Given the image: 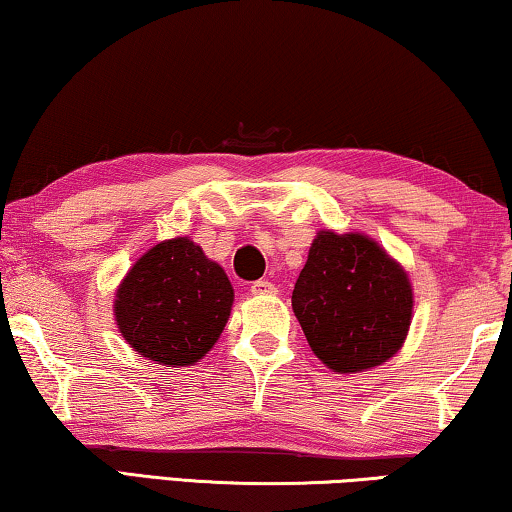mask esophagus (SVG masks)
Masks as SVG:
<instances>
[{
	"label": "esophagus",
	"mask_w": 512,
	"mask_h": 512,
	"mask_svg": "<svg viewBox=\"0 0 512 512\" xmlns=\"http://www.w3.org/2000/svg\"><path fill=\"white\" fill-rule=\"evenodd\" d=\"M251 293H254V295H272V293H277V286H274L272 281H268V279H258V281H254V284H251Z\"/></svg>",
	"instance_id": "obj_1"
}]
</instances>
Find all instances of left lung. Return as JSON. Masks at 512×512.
Returning a JSON list of instances; mask_svg holds the SVG:
<instances>
[{
  "instance_id": "1",
  "label": "left lung",
  "mask_w": 512,
  "mask_h": 512,
  "mask_svg": "<svg viewBox=\"0 0 512 512\" xmlns=\"http://www.w3.org/2000/svg\"><path fill=\"white\" fill-rule=\"evenodd\" d=\"M291 300L311 351L342 374L390 360L411 325L406 272L360 233H318Z\"/></svg>"
}]
</instances>
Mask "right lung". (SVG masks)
<instances>
[{
    "instance_id": "right-lung-1",
    "label": "right lung",
    "mask_w": 512,
    "mask_h": 512,
    "mask_svg": "<svg viewBox=\"0 0 512 512\" xmlns=\"http://www.w3.org/2000/svg\"><path fill=\"white\" fill-rule=\"evenodd\" d=\"M226 272L189 238L154 244L117 288L115 318L124 339L147 360L194 365L231 316Z\"/></svg>"
}]
</instances>
